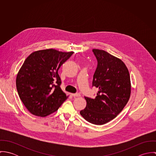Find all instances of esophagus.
Masks as SVG:
<instances>
[{
  "label": "esophagus",
  "mask_w": 156,
  "mask_h": 156,
  "mask_svg": "<svg viewBox=\"0 0 156 156\" xmlns=\"http://www.w3.org/2000/svg\"><path fill=\"white\" fill-rule=\"evenodd\" d=\"M71 95L74 97H79L80 96V94L79 93H76V94H71Z\"/></svg>",
  "instance_id": "34e87169"
}]
</instances>
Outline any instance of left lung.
Returning a JSON list of instances; mask_svg holds the SVG:
<instances>
[{"label": "left lung", "instance_id": "left-lung-1", "mask_svg": "<svg viewBox=\"0 0 156 156\" xmlns=\"http://www.w3.org/2000/svg\"><path fill=\"white\" fill-rule=\"evenodd\" d=\"M92 51L97 60L92 87L98 91L95 98L85 97L87 106L80 113L89 122L103 125L114 119L129 101L130 77L120 59L103 50L93 49Z\"/></svg>", "mask_w": 156, "mask_h": 156}]
</instances>
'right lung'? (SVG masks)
Here are the masks:
<instances>
[{"label": "right lung", "mask_w": 156, "mask_h": 156, "mask_svg": "<svg viewBox=\"0 0 156 156\" xmlns=\"http://www.w3.org/2000/svg\"><path fill=\"white\" fill-rule=\"evenodd\" d=\"M73 53L50 48L34 51L26 59L17 74L16 87L32 114L45 117L57 111L67 100L58 71Z\"/></svg>", "instance_id": "add662e5"}]
</instances>
